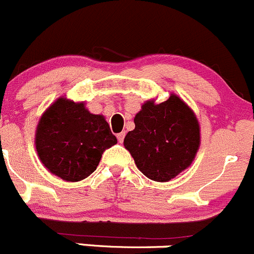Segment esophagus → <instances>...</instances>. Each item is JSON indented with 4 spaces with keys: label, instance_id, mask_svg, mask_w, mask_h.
Returning <instances> with one entry per match:
<instances>
[{
    "label": "esophagus",
    "instance_id": "1",
    "mask_svg": "<svg viewBox=\"0 0 254 254\" xmlns=\"http://www.w3.org/2000/svg\"><path fill=\"white\" fill-rule=\"evenodd\" d=\"M117 137H118V141H119V142H123V141H124V137H125V132H124V131L119 132V134H118V135H117Z\"/></svg>",
    "mask_w": 254,
    "mask_h": 254
}]
</instances>
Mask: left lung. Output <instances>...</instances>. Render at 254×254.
Here are the masks:
<instances>
[{
	"mask_svg": "<svg viewBox=\"0 0 254 254\" xmlns=\"http://www.w3.org/2000/svg\"><path fill=\"white\" fill-rule=\"evenodd\" d=\"M134 123L124 146L147 179L167 182L192 164L201 144L200 124L181 98L171 93L162 103L147 100Z\"/></svg>",
	"mask_w": 254,
	"mask_h": 254,
	"instance_id": "1",
	"label": "left lung"
}]
</instances>
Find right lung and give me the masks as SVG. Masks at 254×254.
Listing matches in <instances>:
<instances>
[{"label":"right lung","mask_w":254,"mask_h":254,"mask_svg":"<svg viewBox=\"0 0 254 254\" xmlns=\"http://www.w3.org/2000/svg\"><path fill=\"white\" fill-rule=\"evenodd\" d=\"M117 142L103 115L92 114L84 102L65 97L47 108L34 135L43 166L68 182L87 179L97 170L103 152Z\"/></svg>","instance_id":"right-lung-1"}]
</instances>
